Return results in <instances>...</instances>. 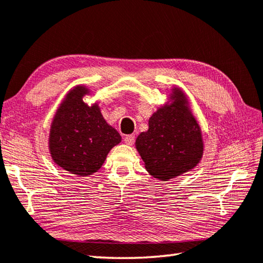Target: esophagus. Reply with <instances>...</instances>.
Here are the masks:
<instances>
[{
    "label": "esophagus",
    "instance_id": "obj_1",
    "mask_svg": "<svg viewBox=\"0 0 263 263\" xmlns=\"http://www.w3.org/2000/svg\"><path fill=\"white\" fill-rule=\"evenodd\" d=\"M135 139H136L135 135H130V136H126V137L124 138V142L126 143V145H128V146H131V145H133V142H135Z\"/></svg>",
    "mask_w": 263,
    "mask_h": 263
}]
</instances>
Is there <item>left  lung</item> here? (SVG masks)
<instances>
[{
    "label": "left lung",
    "mask_w": 263,
    "mask_h": 263,
    "mask_svg": "<svg viewBox=\"0 0 263 263\" xmlns=\"http://www.w3.org/2000/svg\"><path fill=\"white\" fill-rule=\"evenodd\" d=\"M147 172L161 181L177 178L198 165L204 141L184 91L173 85L168 102L149 117L148 130L136 140Z\"/></svg>",
    "instance_id": "8db88e82"
}]
</instances>
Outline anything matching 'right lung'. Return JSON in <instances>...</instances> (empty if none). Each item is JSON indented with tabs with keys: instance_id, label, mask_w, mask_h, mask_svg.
Listing matches in <instances>:
<instances>
[{
	"instance_id": "add662e5",
	"label": "right lung",
	"mask_w": 263,
	"mask_h": 263,
	"mask_svg": "<svg viewBox=\"0 0 263 263\" xmlns=\"http://www.w3.org/2000/svg\"><path fill=\"white\" fill-rule=\"evenodd\" d=\"M91 90L76 85L59 105L50 125L49 152L59 167L77 177H89L105 163L108 153L122 141L101 114L99 102L83 101Z\"/></svg>"
}]
</instances>
